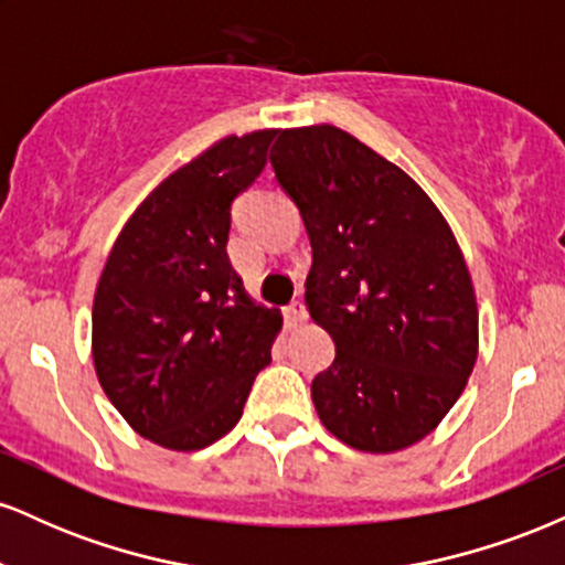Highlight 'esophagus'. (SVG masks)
<instances>
[{
    "mask_svg": "<svg viewBox=\"0 0 565 565\" xmlns=\"http://www.w3.org/2000/svg\"><path fill=\"white\" fill-rule=\"evenodd\" d=\"M284 319H287L289 327H300V323L308 319V313H305V305L300 300L289 302L287 308H284Z\"/></svg>",
    "mask_w": 565,
    "mask_h": 565,
    "instance_id": "obj_1",
    "label": "esophagus"
}]
</instances>
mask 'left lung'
I'll list each match as a JSON object with an SVG mask.
<instances>
[{
    "instance_id": "8db88e82",
    "label": "left lung",
    "mask_w": 565,
    "mask_h": 565,
    "mask_svg": "<svg viewBox=\"0 0 565 565\" xmlns=\"http://www.w3.org/2000/svg\"><path fill=\"white\" fill-rule=\"evenodd\" d=\"M270 164L313 246L305 305L337 348L310 385L321 423L359 451L417 444L478 355L476 291L449 223L401 167L332 125L281 129Z\"/></svg>"
}]
</instances>
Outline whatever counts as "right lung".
Instances as JSON below:
<instances>
[{
	"instance_id": "right-lung-1",
	"label": "right lung",
	"mask_w": 565,
	"mask_h": 565,
	"mask_svg": "<svg viewBox=\"0 0 565 565\" xmlns=\"http://www.w3.org/2000/svg\"><path fill=\"white\" fill-rule=\"evenodd\" d=\"M278 129L223 138L148 193L116 238L93 305L100 387L135 433L172 451L215 444L270 364L281 313L228 260L231 210Z\"/></svg>"
}]
</instances>
